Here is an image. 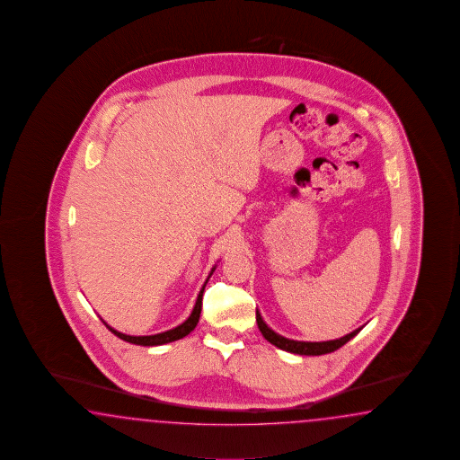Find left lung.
<instances>
[{
  "instance_id": "obj_1",
  "label": "left lung",
  "mask_w": 460,
  "mask_h": 460,
  "mask_svg": "<svg viewBox=\"0 0 460 460\" xmlns=\"http://www.w3.org/2000/svg\"><path fill=\"white\" fill-rule=\"evenodd\" d=\"M255 320H257V327L261 330L262 337L266 338L269 343L276 345L280 349H286L288 353H296V355H306V357H318V355H327L335 351L338 348L343 347L351 338L357 337L361 332V328L353 330L351 333H348L345 337L338 338V340H330V341H296V340H288L286 337H280L272 328L266 325V322L261 317L259 312H255Z\"/></svg>"
}]
</instances>
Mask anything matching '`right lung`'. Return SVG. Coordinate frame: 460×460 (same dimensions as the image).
I'll use <instances>...</instances> for the list:
<instances>
[{
	"mask_svg": "<svg viewBox=\"0 0 460 460\" xmlns=\"http://www.w3.org/2000/svg\"><path fill=\"white\" fill-rule=\"evenodd\" d=\"M216 267H213V270H211V274L215 272ZM211 274L208 276V279L211 277ZM208 284V280L205 282V286L203 288L199 290V294H198V298H196V304H194L193 312H191V315L184 320L181 325H178V327L172 328V330H168V332H164V333H156V335H146V337H130V335H125V333H120V332H117V330H113L112 327H109L105 322H103V325L109 328L111 332H112L115 337L120 338V340H125V341H128V343H133V345H142V347H156V345H164V343H170V341H176V340H180V338L186 337L188 333H191L193 332L194 327L198 325V322H199V314H201V305H203V292H205V287Z\"/></svg>",
	"mask_w": 460,
	"mask_h": 460,
	"instance_id": "obj_1",
	"label": "right lung"
}]
</instances>
